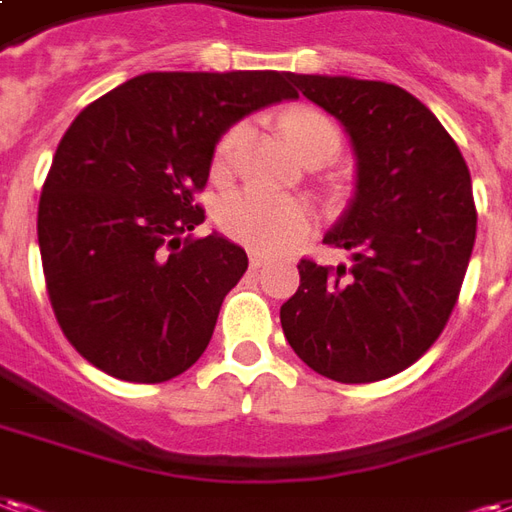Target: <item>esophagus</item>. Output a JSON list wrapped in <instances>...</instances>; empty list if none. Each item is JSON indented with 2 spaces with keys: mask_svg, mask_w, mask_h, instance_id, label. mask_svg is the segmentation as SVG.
<instances>
[{
  "mask_svg": "<svg viewBox=\"0 0 512 512\" xmlns=\"http://www.w3.org/2000/svg\"><path fill=\"white\" fill-rule=\"evenodd\" d=\"M266 263H268V257L263 255V252H255V249H252V252H249V266H252V268L266 266Z\"/></svg>",
  "mask_w": 512,
  "mask_h": 512,
  "instance_id": "34e87169",
  "label": "esophagus"
}]
</instances>
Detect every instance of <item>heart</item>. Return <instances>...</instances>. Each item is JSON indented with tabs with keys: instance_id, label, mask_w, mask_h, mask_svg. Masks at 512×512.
Listing matches in <instances>:
<instances>
[{
	"instance_id": "obj_1",
	"label": "heart",
	"mask_w": 512,
	"mask_h": 512,
	"mask_svg": "<svg viewBox=\"0 0 512 512\" xmlns=\"http://www.w3.org/2000/svg\"><path fill=\"white\" fill-rule=\"evenodd\" d=\"M285 127L295 151L317 138H331L339 143L336 127L314 111L293 113ZM244 132V124H236L233 130L222 135L217 146L219 168H225L227 162L233 160V151L244 140ZM217 222L227 236L236 238L241 244L260 249V252H276L304 236L309 227V214L301 203L290 198H279L263 189H238L219 203Z\"/></svg>"
}]
</instances>
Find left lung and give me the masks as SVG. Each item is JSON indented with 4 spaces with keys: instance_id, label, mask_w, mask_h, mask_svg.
I'll list each match as a JSON object with an SVG mask.
<instances>
[{
    "instance_id": "8db88e82",
    "label": "left lung",
    "mask_w": 512,
    "mask_h": 512,
    "mask_svg": "<svg viewBox=\"0 0 512 512\" xmlns=\"http://www.w3.org/2000/svg\"><path fill=\"white\" fill-rule=\"evenodd\" d=\"M290 81L350 135L355 192L325 244L352 266L298 263L301 285L279 309L301 361L336 382L404 372L437 342L475 246L472 179L456 140L401 86L350 75Z\"/></svg>"
}]
</instances>
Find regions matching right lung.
<instances>
[{"label":"right lung","instance_id":"add662e5","mask_svg":"<svg viewBox=\"0 0 512 512\" xmlns=\"http://www.w3.org/2000/svg\"><path fill=\"white\" fill-rule=\"evenodd\" d=\"M290 73H143L86 105L54 154L37 208L51 306L83 358L127 382L187 372L249 260L206 219L219 138L274 102Z\"/></svg>","mask_w":512,"mask_h":512}]
</instances>
